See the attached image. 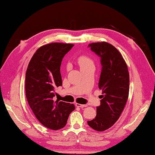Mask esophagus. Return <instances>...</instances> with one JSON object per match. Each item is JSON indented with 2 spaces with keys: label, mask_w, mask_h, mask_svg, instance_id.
<instances>
[{
  "label": "esophagus",
  "mask_w": 155,
  "mask_h": 155,
  "mask_svg": "<svg viewBox=\"0 0 155 155\" xmlns=\"http://www.w3.org/2000/svg\"><path fill=\"white\" fill-rule=\"evenodd\" d=\"M75 105H76V107H81V108H85V107H87V104H78V103H76Z\"/></svg>",
  "instance_id": "1"
}]
</instances>
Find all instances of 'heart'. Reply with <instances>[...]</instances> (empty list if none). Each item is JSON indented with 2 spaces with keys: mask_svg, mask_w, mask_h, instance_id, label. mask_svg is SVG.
I'll list each match as a JSON object with an SVG mask.
<instances>
[{
  "mask_svg": "<svg viewBox=\"0 0 155 155\" xmlns=\"http://www.w3.org/2000/svg\"><path fill=\"white\" fill-rule=\"evenodd\" d=\"M78 64L79 65L80 68L82 69L83 68H85L87 66H89L90 65H94L92 60H91L90 57L85 55L80 56L78 58Z\"/></svg>",
  "mask_w": 155,
  "mask_h": 155,
  "instance_id": "1",
  "label": "heart"
}]
</instances>
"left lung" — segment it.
<instances>
[{"instance_id": "obj_1", "label": "left lung", "mask_w": 155, "mask_h": 155, "mask_svg": "<svg viewBox=\"0 0 155 155\" xmlns=\"http://www.w3.org/2000/svg\"><path fill=\"white\" fill-rule=\"evenodd\" d=\"M88 46L101 57L98 87L103 95L101 105L96 107V116L87 124L94 130L103 131L117 122L124 110L129 93V73L121 53L111 44L101 41Z\"/></svg>"}]
</instances>
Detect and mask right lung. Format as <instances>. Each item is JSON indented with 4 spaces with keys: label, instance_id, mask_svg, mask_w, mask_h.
Segmentation results:
<instances>
[{
    "label": "right lung",
    "instance_id": "right-lung-1",
    "mask_svg": "<svg viewBox=\"0 0 155 155\" xmlns=\"http://www.w3.org/2000/svg\"><path fill=\"white\" fill-rule=\"evenodd\" d=\"M73 46L58 42L41 46L34 53L26 72L28 103L38 121L52 130L64 128L70 113L75 109L73 104L53 100L54 90L62 85V59Z\"/></svg>",
    "mask_w": 155,
    "mask_h": 155
}]
</instances>
